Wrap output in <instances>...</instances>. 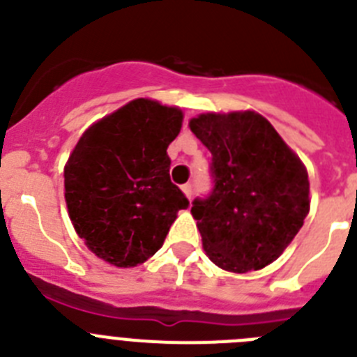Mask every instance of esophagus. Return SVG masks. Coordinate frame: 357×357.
<instances>
[{
    "mask_svg": "<svg viewBox=\"0 0 357 357\" xmlns=\"http://www.w3.org/2000/svg\"><path fill=\"white\" fill-rule=\"evenodd\" d=\"M182 191H184L185 197H188L189 200H191V197H193V185H191V184H184V185H182Z\"/></svg>",
    "mask_w": 357,
    "mask_h": 357,
    "instance_id": "obj_1",
    "label": "esophagus"
}]
</instances>
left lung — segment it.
<instances>
[{
  "label": "left lung",
  "mask_w": 357,
  "mask_h": 357,
  "mask_svg": "<svg viewBox=\"0 0 357 357\" xmlns=\"http://www.w3.org/2000/svg\"><path fill=\"white\" fill-rule=\"evenodd\" d=\"M189 128L213 155V191L191 207L209 259L234 273L268 266L309 213L304 164L254 110L200 114Z\"/></svg>",
  "instance_id": "obj_1"
}]
</instances>
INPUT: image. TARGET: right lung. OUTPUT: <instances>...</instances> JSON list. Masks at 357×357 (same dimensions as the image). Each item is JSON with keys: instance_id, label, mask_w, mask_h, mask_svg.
<instances>
[{"instance_id": "add662e5", "label": "right lung", "mask_w": 357, "mask_h": 357, "mask_svg": "<svg viewBox=\"0 0 357 357\" xmlns=\"http://www.w3.org/2000/svg\"><path fill=\"white\" fill-rule=\"evenodd\" d=\"M182 110L137 98L84 132L64 168L77 234L118 268L150 259L189 200L169 178Z\"/></svg>"}]
</instances>
